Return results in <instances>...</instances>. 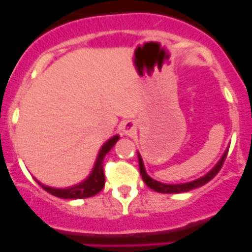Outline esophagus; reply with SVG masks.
Here are the masks:
<instances>
[{
  "mask_svg": "<svg viewBox=\"0 0 252 252\" xmlns=\"http://www.w3.org/2000/svg\"><path fill=\"white\" fill-rule=\"evenodd\" d=\"M122 129H123V133L126 135H130V134H133L135 131V124H134V122L128 121L123 124V128Z\"/></svg>",
  "mask_w": 252,
  "mask_h": 252,
  "instance_id": "obj_1",
  "label": "esophagus"
}]
</instances>
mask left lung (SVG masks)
Instances as JSON below:
<instances>
[{
	"mask_svg": "<svg viewBox=\"0 0 252 252\" xmlns=\"http://www.w3.org/2000/svg\"><path fill=\"white\" fill-rule=\"evenodd\" d=\"M227 154H228V150L224 152V155H223L222 158L220 159V162L216 164L215 168H213L212 171L208 172L205 177H201V178H199V179L192 180V182H189V183H184V184H163V183H159V182H157V180L150 178L149 175H147L146 172H145L141 156L138 154L139 168H140V174L142 177V180H144L145 184H146L149 188H151L152 190H155V191H157V192H162V194H179V192L189 191V190L195 189V188L202 187V185H205L206 183L210 182L212 178H215L216 175H217L218 172L220 171V168H222L223 163H224L225 157H227Z\"/></svg>",
	"mask_w": 252,
	"mask_h": 252,
	"instance_id": "left-lung-1",
	"label": "left lung"
}]
</instances>
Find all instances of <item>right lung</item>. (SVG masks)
<instances>
[{
    "mask_svg": "<svg viewBox=\"0 0 252 252\" xmlns=\"http://www.w3.org/2000/svg\"><path fill=\"white\" fill-rule=\"evenodd\" d=\"M119 136L116 135L111 138L110 140L106 142L102 147H101L100 152H98L97 159L95 162L93 172L91 174L86 178L84 182L80 184L74 185V187L67 188V189H56V188H50L46 185L41 184L40 182L39 185H41L42 189L46 190L50 194L55 195V196L61 197V199H85V197H91L100 192L105 187V173H103V158L106 155L110 152V150L114 146L117 141H118Z\"/></svg>",
    "mask_w": 252,
    "mask_h": 252,
    "instance_id": "obj_1",
    "label": "right lung"
}]
</instances>
